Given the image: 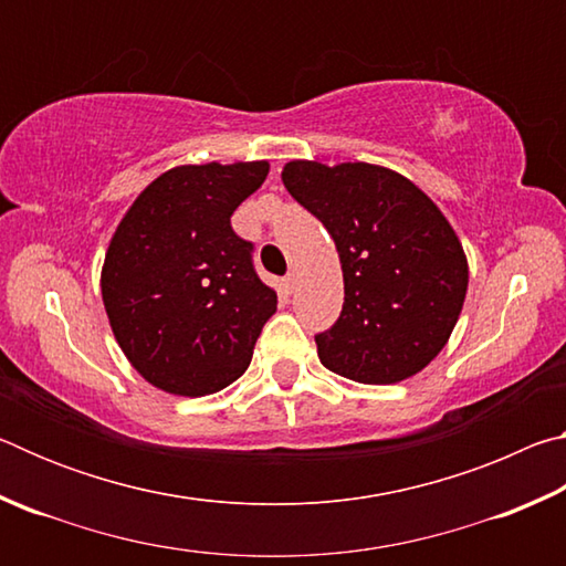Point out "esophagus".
<instances>
[{
    "instance_id": "1",
    "label": "esophagus",
    "mask_w": 566,
    "mask_h": 566,
    "mask_svg": "<svg viewBox=\"0 0 566 566\" xmlns=\"http://www.w3.org/2000/svg\"><path fill=\"white\" fill-rule=\"evenodd\" d=\"M284 286H286V292H290V294L296 290V272H290L284 276Z\"/></svg>"
}]
</instances>
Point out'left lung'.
Wrapping results in <instances>:
<instances>
[{
	"instance_id": "left-lung-1",
	"label": "left lung",
	"mask_w": 566,
	"mask_h": 566,
	"mask_svg": "<svg viewBox=\"0 0 566 566\" xmlns=\"http://www.w3.org/2000/svg\"><path fill=\"white\" fill-rule=\"evenodd\" d=\"M282 181L337 244L344 304L317 334L319 361L359 385H397L444 349L462 314L469 266L452 224L399 171L294 159Z\"/></svg>"
}]
</instances>
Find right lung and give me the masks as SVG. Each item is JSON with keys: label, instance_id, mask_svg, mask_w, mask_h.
Listing matches in <instances>:
<instances>
[{"label": "right lung", "instance_id": "right-lung-1", "mask_svg": "<svg viewBox=\"0 0 566 566\" xmlns=\"http://www.w3.org/2000/svg\"><path fill=\"white\" fill-rule=\"evenodd\" d=\"M270 161L181 165L134 199L112 234L102 300L114 339L149 385L205 397L252 361L276 294L254 272L234 209L262 187Z\"/></svg>", "mask_w": 566, "mask_h": 566}]
</instances>
